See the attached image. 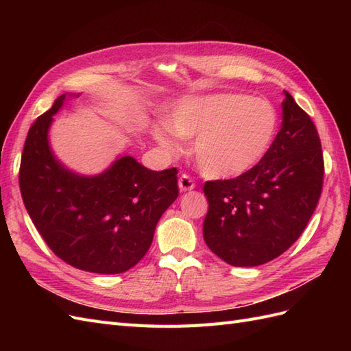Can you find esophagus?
Wrapping results in <instances>:
<instances>
[{
  "label": "esophagus",
  "mask_w": 351,
  "mask_h": 351,
  "mask_svg": "<svg viewBox=\"0 0 351 351\" xmlns=\"http://www.w3.org/2000/svg\"><path fill=\"white\" fill-rule=\"evenodd\" d=\"M195 180L187 176V174H182L178 178V187H180V192H189V190L195 189Z\"/></svg>",
  "instance_id": "1"
}]
</instances>
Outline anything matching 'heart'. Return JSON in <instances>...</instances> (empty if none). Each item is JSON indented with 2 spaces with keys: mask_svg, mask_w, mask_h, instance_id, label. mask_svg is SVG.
<instances>
[{
  "mask_svg": "<svg viewBox=\"0 0 351 351\" xmlns=\"http://www.w3.org/2000/svg\"><path fill=\"white\" fill-rule=\"evenodd\" d=\"M169 129L192 141L200 171L210 178H232L246 174L267 156L278 130V114L262 98L241 93H221L190 98L169 117ZM165 151L178 145L162 127L154 130Z\"/></svg>",
  "mask_w": 351,
  "mask_h": 351,
  "instance_id": "b5f03b06",
  "label": "heart"
}]
</instances>
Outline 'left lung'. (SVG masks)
I'll list each match as a JSON object with an SVG mask.
<instances>
[{
  "label": "left lung",
  "instance_id": "1",
  "mask_svg": "<svg viewBox=\"0 0 351 351\" xmlns=\"http://www.w3.org/2000/svg\"><path fill=\"white\" fill-rule=\"evenodd\" d=\"M284 95L281 129L267 156L246 174L204 186L205 243L232 267H258L290 249L322 193L319 134L291 95Z\"/></svg>",
  "mask_w": 351,
  "mask_h": 351
}]
</instances>
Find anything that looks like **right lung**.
Returning a JSON list of instances; mask_svg holds the SVG:
<instances>
[{"label": "right lung", "instance_id": "obj_1", "mask_svg": "<svg viewBox=\"0 0 351 351\" xmlns=\"http://www.w3.org/2000/svg\"><path fill=\"white\" fill-rule=\"evenodd\" d=\"M64 99L29 129L19 171L25 206L61 261L95 274L125 272L145 256L159 218L177 199L178 171H152L132 156L95 177L69 171L48 145L52 115Z\"/></svg>", "mask_w": 351, "mask_h": 351}]
</instances>
